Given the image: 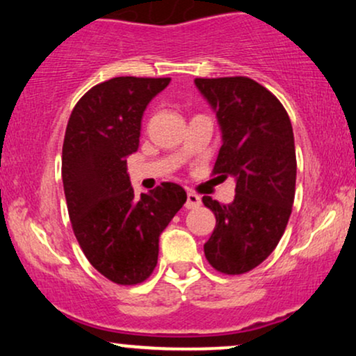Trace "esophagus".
<instances>
[{
    "instance_id": "esophagus-1",
    "label": "esophagus",
    "mask_w": 356,
    "mask_h": 356,
    "mask_svg": "<svg viewBox=\"0 0 356 356\" xmlns=\"http://www.w3.org/2000/svg\"><path fill=\"white\" fill-rule=\"evenodd\" d=\"M200 204H202V198H200V196L196 193H193V191H188V193H186V203H185V207L188 208V210L198 208Z\"/></svg>"
}]
</instances>
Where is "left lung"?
Returning <instances> with one entry per match:
<instances>
[{
	"instance_id": "left-lung-1",
	"label": "left lung",
	"mask_w": 356,
	"mask_h": 356,
	"mask_svg": "<svg viewBox=\"0 0 356 356\" xmlns=\"http://www.w3.org/2000/svg\"><path fill=\"white\" fill-rule=\"evenodd\" d=\"M218 116L223 145L211 175L235 177V200L203 196L216 227L204 257L216 271L243 275L277 248L295 202L296 154L290 116L271 91L252 78H196Z\"/></svg>"
}]
</instances>
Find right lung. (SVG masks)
Wrapping results in <instances>:
<instances>
[{
  "mask_svg": "<svg viewBox=\"0 0 356 356\" xmlns=\"http://www.w3.org/2000/svg\"><path fill=\"white\" fill-rule=\"evenodd\" d=\"M171 78L99 83L71 111L61 177L73 233L88 261L116 285H138L158 263L161 232L186 202L177 183L135 196L127 156L140 145L143 111Z\"/></svg>",
  "mask_w": 356,
  "mask_h": 356,
  "instance_id": "right-lung-1",
  "label": "right lung"
}]
</instances>
